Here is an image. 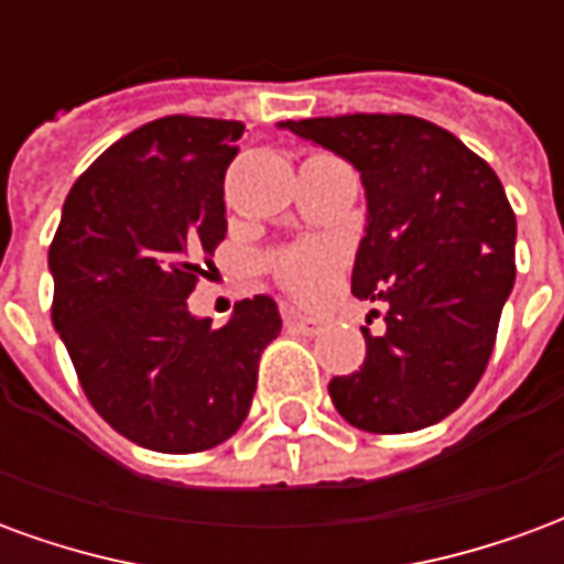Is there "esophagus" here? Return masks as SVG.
I'll use <instances>...</instances> for the list:
<instances>
[{
    "label": "esophagus",
    "mask_w": 564,
    "mask_h": 564,
    "mask_svg": "<svg viewBox=\"0 0 564 564\" xmlns=\"http://www.w3.org/2000/svg\"><path fill=\"white\" fill-rule=\"evenodd\" d=\"M283 323H286V329L299 332V335H317L323 329V323L317 317H307V314H299V311H286Z\"/></svg>",
    "instance_id": "esophagus-1"
}]
</instances>
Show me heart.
Instances as JSON below:
<instances>
[{"instance_id": "heart-1", "label": "heart", "mask_w": 564, "mask_h": 564, "mask_svg": "<svg viewBox=\"0 0 564 564\" xmlns=\"http://www.w3.org/2000/svg\"><path fill=\"white\" fill-rule=\"evenodd\" d=\"M278 281L302 302H323L341 278V250L332 241H299L274 257Z\"/></svg>"}]
</instances>
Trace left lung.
Returning a JSON list of instances; mask_svg holds the SVG:
<instances>
[{"label":"left lung","instance_id":"8db88e82","mask_svg":"<svg viewBox=\"0 0 564 564\" xmlns=\"http://www.w3.org/2000/svg\"><path fill=\"white\" fill-rule=\"evenodd\" d=\"M281 127L354 162L366 186L368 226L350 286L356 299L387 305V332L362 329L366 362L332 378L338 414L378 435L444 420L484 378L517 274V217L498 174L423 117L341 115Z\"/></svg>","mask_w":564,"mask_h":564}]
</instances>
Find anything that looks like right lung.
Returning a JSON list of instances; mask_svg holds the SVG:
<instances>
[{"instance_id":"right-lung-1","label":"right lung","mask_w":564,"mask_h":564,"mask_svg":"<svg viewBox=\"0 0 564 564\" xmlns=\"http://www.w3.org/2000/svg\"><path fill=\"white\" fill-rule=\"evenodd\" d=\"M245 123L160 117L68 189L51 241L54 329L96 414L160 453H198L245 423L259 356L281 332L269 295L214 329L186 307L226 238L223 177Z\"/></svg>"}]
</instances>
